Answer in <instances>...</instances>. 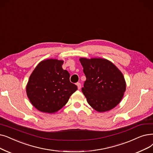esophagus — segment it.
Listing matches in <instances>:
<instances>
[{
  "label": "esophagus",
  "mask_w": 153,
  "mask_h": 153,
  "mask_svg": "<svg viewBox=\"0 0 153 153\" xmlns=\"http://www.w3.org/2000/svg\"><path fill=\"white\" fill-rule=\"evenodd\" d=\"M76 85H77V88H78V89H80L81 88V84L79 83V82H78V83H77L76 84Z\"/></svg>",
  "instance_id": "obj_1"
}]
</instances>
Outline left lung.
Wrapping results in <instances>:
<instances>
[{
	"label": "left lung",
	"mask_w": 153,
	"mask_h": 153,
	"mask_svg": "<svg viewBox=\"0 0 153 153\" xmlns=\"http://www.w3.org/2000/svg\"><path fill=\"white\" fill-rule=\"evenodd\" d=\"M86 80L82 92L88 104L99 112L114 108L121 102L126 89L121 71L104 58H79Z\"/></svg>",
	"instance_id": "left-lung-1"
}]
</instances>
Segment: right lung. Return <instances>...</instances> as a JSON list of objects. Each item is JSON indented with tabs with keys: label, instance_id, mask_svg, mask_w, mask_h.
I'll return each instance as SVG.
<instances>
[{
	"label": "right lung",
	"instance_id": "obj_1",
	"mask_svg": "<svg viewBox=\"0 0 153 153\" xmlns=\"http://www.w3.org/2000/svg\"><path fill=\"white\" fill-rule=\"evenodd\" d=\"M64 61L48 59L40 62L30 74L26 93L30 103L39 111L53 114L69 101L77 86L69 81L70 74L64 70Z\"/></svg>",
	"mask_w": 153,
	"mask_h": 153
}]
</instances>
